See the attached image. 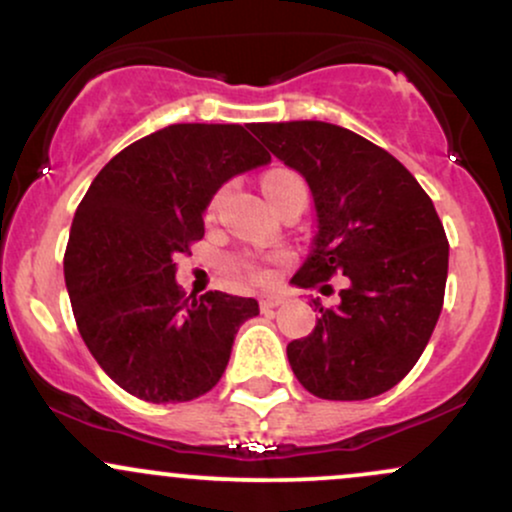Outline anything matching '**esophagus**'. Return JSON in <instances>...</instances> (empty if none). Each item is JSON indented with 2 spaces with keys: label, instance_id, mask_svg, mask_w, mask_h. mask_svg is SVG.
I'll return each instance as SVG.
<instances>
[{
  "label": "esophagus",
  "instance_id": "obj_1",
  "mask_svg": "<svg viewBox=\"0 0 512 512\" xmlns=\"http://www.w3.org/2000/svg\"><path fill=\"white\" fill-rule=\"evenodd\" d=\"M284 303V298L281 296H262L260 298V308L264 310V313H267V310H274L276 305H281Z\"/></svg>",
  "mask_w": 512,
  "mask_h": 512
}]
</instances>
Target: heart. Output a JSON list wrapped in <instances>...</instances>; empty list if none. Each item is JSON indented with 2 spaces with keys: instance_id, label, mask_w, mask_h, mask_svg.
I'll list each match as a JSON object with an SVG mask.
<instances>
[{
  "instance_id": "1",
  "label": "heart",
  "mask_w": 512,
  "mask_h": 512,
  "mask_svg": "<svg viewBox=\"0 0 512 512\" xmlns=\"http://www.w3.org/2000/svg\"><path fill=\"white\" fill-rule=\"evenodd\" d=\"M296 185H303V180L298 178L296 173H291V170H284V168L269 170V173L262 178V192L267 195V199H274L276 195H281V192L289 190V187H296ZM255 276L260 281L269 279L267 272H260V269H255Z\"/></svg>"
}]
</instances>
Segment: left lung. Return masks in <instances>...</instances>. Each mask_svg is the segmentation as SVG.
Returning <instances> with one entry per match:
<instances>
[{
    "instance_id": "obj_1",
    "label": "left lung",
    "mask_w": 512,
    "mask_h": 512,
    "mask_svg": "<svg viewBox=\"0 0 512 512\" xmlns=\"http://www.w3.org/2000/svg\"><path fill=\"white\" fill-rule=\"evenodd\" d=\"M250 132L303 175L315 238L293 284L346 276L337 308L286 346L293 375L322 399H370L395 387L424 354L448 279V238L431 197L395 156L320 120L260 122ZM325 289V286H322Z\"/></svg>"
}]
</instances>
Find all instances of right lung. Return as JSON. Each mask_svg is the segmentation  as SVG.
Here are the masks:
<instances>
[{"label": "right lung", "mask_w": 512, "mask_h": 512, "mask_svg": "<svg viewBox=\"0 0 512 512\" xmlns=\"http://www.w3.org/2000/svg\"><path fill=\"white\" fill-rule=\"evenodd\" d=\"M272 156L240 125H168L122 149L76 209L67 281L81 339L105 373L144 402H190L221 380L255 298L187 301L175 257L204 236L223 182Z\"/></svg>", "instance_id": "obj_1"}]
</instances>
